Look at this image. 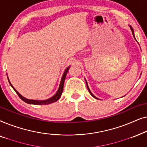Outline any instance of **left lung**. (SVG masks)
<instances>
[{"label":"left lung","instance_id":"obj_1","mask_svg":"<svg viewBox=\"0 0 147 147\" xmlns=\"http://www.w3.org/2000/svg\"><path fill=\"white\" fill-rule=\"evenodd\" d=\"M129 27H130V29H131V31H132V35H133V36H134V39L136 40V39H135V37H134V30H133V29H132V27H131V26H130V25H129ZM85 80H86V79H85ZM86 86H87V88H88V91H89L90 94H91V96H92V97H94V98H96V99H98V98H96V96H94V94L92 93L91 91H90V88H89V87H88V83H87V81H86ZM98 100H99V99H98Z\"/></svg>","mask_w":147,"mask_h":147}]
</instances>
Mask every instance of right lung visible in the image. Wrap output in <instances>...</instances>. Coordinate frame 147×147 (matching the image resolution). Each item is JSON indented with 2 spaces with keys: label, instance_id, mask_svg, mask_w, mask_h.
I'll return each mask as SVG.
<instances>
[{
  "label": "right lung",
  "instance_id": "right-lung-1",
  "mask_svg": "<svg viewBox=\"0 0 147 147\" xmlns=\"http://www.w3.org/2000/svg\"><path fill=\"white\" fill-rule=\"evenodd\" d=\"M69 67H70V66H68V67L65 69V71H64L63 76H62V77H61V82H60L59 88H58L57 92H56V93L54 94V95L52 96V97L48 98V99H47V100H30V99H27V98L23 97V96H22L21 94H20L19 92H18L17 90H15V88L13 87V85H12L11 83V82H10L9 78H8V77L7 78H8V80H9V82L10 85H11V87L13 88V90H15V91L16 92V93L18 94V96H19L20 98H21V99L23 100V101H24V102H26V103H27V104H35V105H46V104H49L53 103V102L57 101V100L60 98V97H61V94H62V92H63V90L64 82H65V79L66 75H67V73L68 70H69Z\"/></svg>",
  "mask_w": 147,
  "mask_h": 147
}]
</instances>
